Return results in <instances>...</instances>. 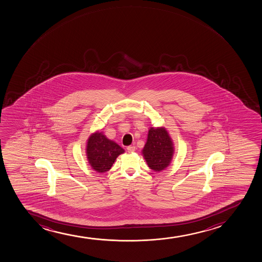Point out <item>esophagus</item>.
<instances>
[{"label":"esophagus","instance_id":"1","mask_svg":"<svg viewBox=\"0 0 262 262\" xmlns=\"http://www.w3.org/2000/svg\"><path fill=\"white\" fill-rule=\"evenodd\" d=\"M126 149H127V152L133 153V152L136 151V147H135V146H129V147H126Z\"/></svg>","mask_w":262,"mask_h":262}]
</instances>
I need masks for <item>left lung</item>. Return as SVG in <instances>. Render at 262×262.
<instances>
[{
    "instance_id": "1",
    "label": "left lung",
    "mask_w": 262,
    "mask_h": 262,
    "mask_svg": "<svg viewBox=\"0 0 262 262\" xmlns=\"http://www.w3.org/2000/svg\"><path fill=\"white\" fill-rule=\"evenodd\" d=\"M174 151V143L165 127L151 126L142 150L147 166L154 171H162L171 163Z\"/></svg>"
}]
</instances>
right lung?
<instances>
[{
  "instance_id": "1",
  "label": "right lung",
  "mask_w": 262,
  "mask_h": 262,
  "mask_svg": "<svg viewBox=\"0 0 262 262\" xmlns=\"http://www.w3.org/2000/svg\"><path fill=\"white\" fill-rule=\"evenodd\" d=\"M125 152L116 142L106 138L103 132L93 133L86 142L85 153L88 163L95 171H108L120 155Z\"/></svg>"
}]
</instances>
